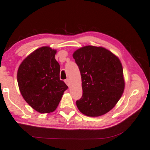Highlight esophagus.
<instances>
[{
  "label": "esophagus",
  "mask_w": 150,
  "mask_h": 150,
  "mask_svg": "<svg viewBox=\"0 0 150 150\" xmlns=\"http://www.w3.org/2000/svg\"><path fill=\"white\" fill-rule=\"evenodd\" d=\"M65 83H66V84H67L68 86H70V81H69V79H66V81H65Z\"/></svg>",
  "instance_id": "1"
}]
</instances>
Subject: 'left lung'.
<instances>
[{
    "instance_id": "left-lung-1",
    "label": "left lung",
    "mask_w": 150,
    "mask_h": 150,
    "mask_svg": "<svg viewBox=\"0 0 150 150\" xmlns=\"http://www.w3.org/2000/svg\"><path fill=\"white\" fill-rule=\"evenodd\" d=\"M79 68L83 96L76 102L84 115L99 117L109 112L121 98L125 89L120 59L102 47L85 46L73 54Z\"/></svg>"
}]
</instances>
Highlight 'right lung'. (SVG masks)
I'll return each instance as SVG.
<instances>
[{"label": "right lung", "mask_w": 150, "mask_h": 150, "mask_svg": "<svg viewBox=\"0 0 150 150\" xmlns=\"http://www.w3.org/2000/svg\"><path fill=\"white\" fill-rule=\"evenodd\" d=\"M57 50L45 46L37 48L18 67L17 80L21 95L35 111L53 112L68 86L59 79L60 66L56 60Z\"/></svg>", "instance_id": "right-lung-1"}]
</instances>
